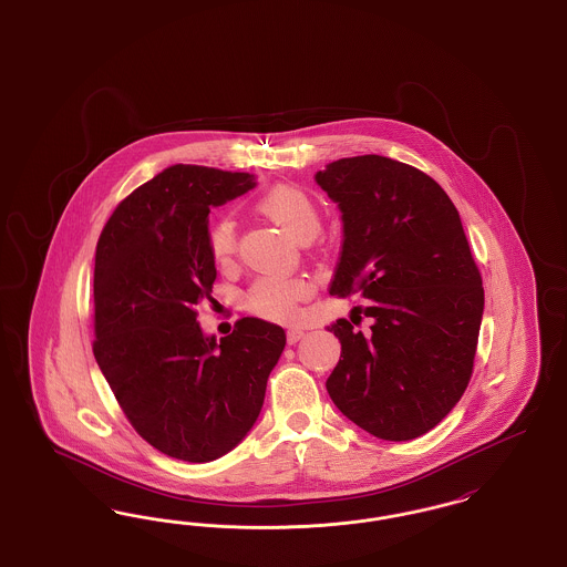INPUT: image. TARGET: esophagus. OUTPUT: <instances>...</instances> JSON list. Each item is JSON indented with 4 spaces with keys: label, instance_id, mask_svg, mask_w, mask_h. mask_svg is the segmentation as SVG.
I'll list each match as a JSON object with an SVG mask.
<instances>
[{
    "label": "esophagus",
    "instance_id": "34e87169",
    "mask_svg": "<svg viewBox=\"0 0 567 567\" xmlns=\"http://www.w3.org/2000/svg\"><path fill=\"white\" fill-rule=\"evenodd\" d=\"M301 338H303V331H301V329H289V331H287V342H289V344H297Z\"/></svg>",
    "mask_w": 567,
    "mask_h": 567
}]
</instances>
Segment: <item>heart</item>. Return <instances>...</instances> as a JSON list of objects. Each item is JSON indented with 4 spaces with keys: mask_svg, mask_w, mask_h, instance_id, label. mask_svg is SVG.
Here are the masks:
<instances>
[{
    "mask_svg": "<svg viewBox=\"0 0 567 567\" xmlns=\"http://www.w3.org/2000/svg\"><path fill=\"white\" fill-rule=\"evenodd\" d=\"M257 210L293 243H310L321 229V215L315 199L299 187L282 185L268 190ZM236 223L223 216L213 223L208 246L216 264H229L236 252ZM310 282L303 278H259L246 293V308L268 321H289L296 315L297 303L310 296Z\"/></svg>",
    "mask_w": 567,
    "mask_h": 567,
    "instance_id": "b5f03b06",
    "label": "heart"
}]
</instances>
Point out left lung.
Instances as JSON below:
<instances>
[{
  "instance_id": "8db88e82",
  "label": "left lung",
  "mask_w": 567,
  "mask_h": 567,
  "mask_svg": "<svg viewBox=\"0 0 567 567\" xmlns=\"http://www.w3.org/2000/svg\"><path fill=\"white\" fill-rule=\"evenodd\" d=\"M315 181L342 213L329 293H361L372 319L368 333L329 327L342 354L327 393L380 440L419 437L461 400L485 310L457 208L427 174L380 155L327 163Z\"/></svg>"
}]
</instances>
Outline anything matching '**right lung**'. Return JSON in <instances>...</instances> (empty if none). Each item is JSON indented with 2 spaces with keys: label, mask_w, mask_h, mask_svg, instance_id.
I'll list each match as a JSON object with an SVG mask.
<instances>
[{
  "label": "right lung",
  "mask_w": 567,
  "mask_h": 567,
  "mask_svg": "<svg viewBox=\"0 0 567 567\" xmlns=\"http://www.w3.org/2000/svg\"><path fill=\"white\" fill-rule=\"evenodd\" d=\"M255 185L246 172L169 165L116 206L97 243L93 354L135 432L167 457L236 449L287 344L282 327L255 317L220 340L197 323L216 278L210 208Z\"/></svg>",
  "instance_id": "obj_1"
}]
</instances>
